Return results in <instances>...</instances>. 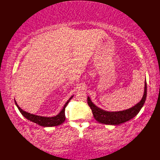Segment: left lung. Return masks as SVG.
Returning a JSON list of instances; mask_svg holds the SVG:
<instances>
[{
    "label": "left lung",
    "mask_w": 160,
    "mask_h": 160,
    "mask_svg": "<svg viewBox=\"0 0 160 160\" xmlns=\"http://www.w3.org/2000/svg\"><path fill=\"white\" fill-rule=\"evenodd\" d=\"M147 81L145 80L144 93L141 101L136 105H135L134 107L124 111L115 112H108L104 111L101 109V108L97 107L91 102L89 97L87 98V103L90 107L91 111H92L94 118L98 122L104 124L119 125L122 123H124V122L130 120L131 119L133 118L138 114L146 101V98H147Z\"/></svg>",
    "instance_id": "1"
}]
</instances>
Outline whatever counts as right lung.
Here are the masks:
<instances>
[{"instance_id":"1","label":"right lung","mask_w":160,"mask_h":160,"mask_svg":"<svg viewBox=\"0 0 160 160\" xmlns=\"http://www.w3.org/2000/svg\"><path fill=\"white\" fill-rule=\"evenodd\" d=\"M72 98H73V96H71L69 99V100H68L65 103L63 108L62 109V111L60 112L59 114H58L56 116L51 117V118L50 117H49V118L42 117V116H39V115H36L28 113V112L24 111L23 110H22L21 108L19 107L18 105L17 104L16 101H15V103H16V105L17 106V107H18V110L20 111V113H21V114L25 118L28 119V120L34 122V123L38 124L40 126H42V127H55V126L60 125L61 124H62L64 122V120H65V113H64V111H65V108Z\"/></svg>"}]
</instances>
